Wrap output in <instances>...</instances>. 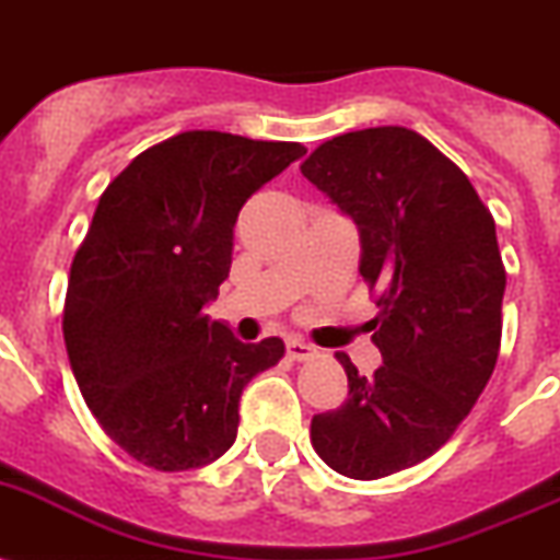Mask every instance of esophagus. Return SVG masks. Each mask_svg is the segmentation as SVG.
<instances>
[{
	"mask_svg": "<svg viewBox=\"0 0 560 560\" xmlns=\"http://www.w3.org/2000/svg\"><path fill=\"white\" fill-rule=\"evenodd\" d=\"M285 352H289L291 360H312L317 358V349L306 340H300V337H291L289 343H285Z\"/></svg>",
	"mask_w": 560,
	"mask_h": 560,
	"instance_id": "34e87169",
	"label": "esophagus"
}]
</instances>
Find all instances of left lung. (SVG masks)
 Segmentation results:
<instances>
[{"mask_svg":"<svg viewBox=\"0 0 560 560\" xmlns=\"http://www.w3.org/2000/svg\"><path fill=\"white\" fill-rule=\"evenodd\" d=\"M300 171L358 225L360 275L383 289V366L363 377L337 354L349 397L314 415L312 446L346 478H386L435 455L492 377L506 289L495 220L464 171L400 125L340 133Z\"/></svg>","mask_w":560,"mask_h":560,"instance_id":"8db88e82","label":"left lung"}]
</instances>
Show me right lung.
Instances as JSON below:
<instances>
[{
    "label": "right lung",
    "mask_w": 560,
    "mask_h": 560,
    "mask_svg": "<svg viewBox=\"0 0 560 560\" xmlns=\"http://www.w3.org/2000/svg\"><path fill=\"white\" fill-rule=\"evenodd\" d=\"M303 154L186 131L133 156L100 197L62 331L88 409L133 460L160 472L217 460L248 381L283 358L280 337L240 343L206 306L229 277L240 208Z\"/></svg>",
    "instance_id": "add662e5"
}]
</instances>
